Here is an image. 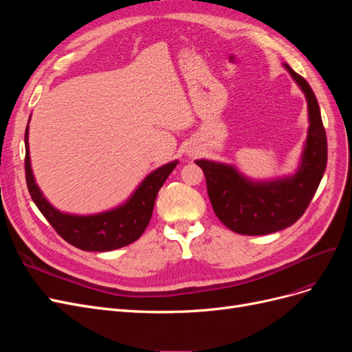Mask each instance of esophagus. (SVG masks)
<instances>
[{
    "label": "esophagus",
    "mask_w": 352,
    "mask_h": 352,
    "mask_svg": "<svg viewBox=\"0 0 352 352\" xmlns=\"http://www.w3.org/2000/svg\"><path fill=\"white\" fill-rule=\"evenodd\" d=\"M188 155L192 157V155H194V151H188Z\"/></svg>",
    "instance_id": "1"
}]
</instances>
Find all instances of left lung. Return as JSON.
I'll list each match as a JSON object with an SVG mask.
<instances>
[{"label": "left lung", "mask_w": 352, "mask_h": 352, "mask_svg": "<svg viewBox=\"0 0 352 352\" xmlns=\"http://www.w3.org/2000/svg\"><path fill=\"white\" fill-rule=\"evenodd\" d=\"M283 67L302 91L308 110L307 140L295 172L274 179H251L232 164L195 160L206 175L216 216L241 235H267L292 226L311 202L326 170L327 141L316 95L287 63Z\"/></svg>", "instance_id": "obj_1"}]
</instances>
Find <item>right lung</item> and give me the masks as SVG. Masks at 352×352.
I'll use <instances>...</instances> for the list:
<instances>
[{
	"mask_svg": "<svg viewBox=\"0 0 352 352\" xmlns=\"http://www.w3.org/2000/svg\"><path fill=\"white\" fill-rule=\"evenodd\" d=\"M25 150L26 184L32 199L58 235L82 251H113L140 239L151 220L160 188L179 164L175 160L153 170L119 206L94 214H72L52 206L36 184L29 153V123L25 132Z\"/></svg>",
	"mask_w": 352,
	"mask_h": 352,
	"instance_id": "obj_1",
	"label": "right lung"
}]
</instances>
